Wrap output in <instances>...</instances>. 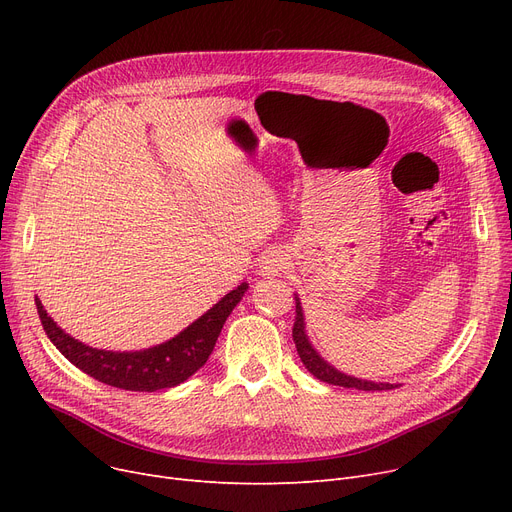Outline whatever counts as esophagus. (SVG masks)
Listing matches in <instances>:
<instances>
[{"label":"esophagus","mask_w":512,"mask_h":512,"mask_svg":"<svg viewBox=\"0 0 512 512\" xmlns=\"http://www.w3.org/2000/svg\"><path fill=\"white\" fill-rule=\"evenodd\" d=\"M286 263H288V257L282 251H270L261 257L259 274L265 278H274L286 270Z\"/></svg>","instance_id":"1"}]
</instances>
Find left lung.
I'll return each instance as SVG.
<instances>
[{
	"label": "left lung",
	"mask_w": 512,
	"mask_h": 512,
	"mask_svg": "<svg viewBox=\"0 0 512 512\" xmlns=\"http://www.w3.org/2000/svg\"><path fill=\"white\" fill-rule=\"evenodd\" d=\"M292 340H294V344H297L299 357H301L303 365L307 367V371L313 373L315 378L321 382L332 384V386H342V388H357V390H365V392H378V390L382 392V390L398 388V384H384V382H369V380L353 378V375H346V373L338 371L336 367H332L328 361L321 359L307 338L305 317H303L299 299H297V319H294V326H292Z\"/></svg>",
	"instance_id": "left-lung-1"
}]
</instances>
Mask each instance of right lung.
Listing matches in <instances>:
<instances>
[{"instance_id": "add662e5", "label": "right lung", "mask_w": 512, "mask_h": 512, "mask_svg": "<svg viewBox=\"0 0 512 512\" xmlns=\"http://www.w3.org/2000/svg\"><path fill=\"white\" fill-rule=\"evenodd\" d=\"M247 288L249 286L242 282L172 340L134 353L103 351V348L78 342L47 315L39 299H35V305L53 346L80 371L120 390L155 392L186 382L207 363L228 315L245 297Z\"/></svg>"}]
</instances>
